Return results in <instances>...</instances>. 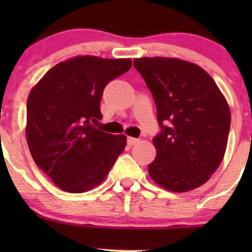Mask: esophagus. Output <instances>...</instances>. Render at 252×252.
I'll return each instance as SVG.
<instances>
[{"label":"esophagus","mask_w":252,"mask_h":252,"mask_svg":"<svg viewBox=\"0 0 252 252\" xmlns=\"http://www.w3.org/2000/svg\"><path fill=\"white\" fill-rule=\"evenodd\" d=\"M126 141H128V145H129V146H133V145L138 144V142H139V139H135V138H131V136H129V138L126 139Z\"/></svg>","instance_id":"obj_1"}]
</instances>
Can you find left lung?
<instances>
[{
  "label": "left lung",
  "instance_id": "obj_1",
  "mask_svg": "<svg viewBox=\"0 0 252 252\" xmlns=\"http://www.w3.org/2000/svg\"><path fill=\"white\" fill-rule=\"evenodd\" d=\"M134 67L154 96L162 131L155 136L156 158L147 166L163 189L187 192L217 171L227 149L230 110L212 77L180 58L141 57Z\"/></svg>",
  "mask_w": 252,
  "mask_h": 252
}]
</instances>
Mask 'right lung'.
<instances>
[{
	"label": "right lung",
	"mask_w": 252,
	"mask_h": 252,
	"mask_svg": "<svg viewBox=\"0 0 252 252\" xmlns=\"http://www.w3.org/2000/svg\"><path fill=\"white\" fill-rule=\"evenodd\" d=\"M130 67V58L77 56L51 68L30 90L28 146L63 191L79 194L100 185L126 149V135L103 133L94 124L102 118L105 86Z\"/></svg>",
	"instance_id": "right-lung-1"
}]
</instances>
